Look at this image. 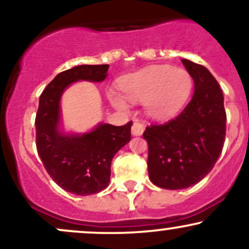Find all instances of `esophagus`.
Wrapping results in <instances>:
<instances>
[{"mask_svg":"<svg viewBox=\"0 0 249 249\" xmlns=\"http://www.w3.org/2000/svg\"><path fill=\"white\" fill-rule=\"evenodd\" d=\"M145 126L144 124H142L139 121H134L133 125H132V134L133 136H141L144 132Z\"/></svg>","mask_w":249,"mask_h":249,"instance_id":"1","label":"esophagus"}]
</instances>
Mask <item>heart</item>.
<instances>
[{
	"mask_svg": "<svg viewBox=\"0 0 249 249\" xmlns=\"http://www.w3.org/2000/svg\"><path fill=\"white\" fill-rule=\"evenodd\" d=\"M121 89L130 101L145 102L151 116L167 118L179 112L187 103L193 90V78L181 68L151 67L125 77ZM110 98L116 107H126L117 93L111 92Z\"/></svg>",
	"mask_w": 249,
	"mask_h": 249,
	"instance_id": "1",
	"label": "heart"
}]
</instances>
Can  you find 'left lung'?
Returning a JSON list of instances; mask_svg holds the SVG:
<instances>
[{
	"instance_id": "8db88e82",
	"label": "left lung",
	"mask_w": 249,
	"mask_h": 249,
	"mask_svg": "<svg viewBox=\"0 0 249 249\" xmlns=\"http://www.w3.org/2000/svg\"><path fill=\"white\" fill-rule=\"evenodd\" d=\"M181 62L193 78L192 99L176 118L151 124L142 133L148 144V177L166 190L187 188L205 178L218 160L226 137L227 117L219 83L202 65Z\"/></svg>"
}]
</instances>
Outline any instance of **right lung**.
<instances>
[{
    "instance_id": "1",
    "label": "right lung",
    "mask_w": 249,
    "mask_h": 249,
    "mask_svg": "<svg viewBox=\"0 0 249 249\" xmlns=\"http://www.w3.org/2000/svg\"><path fill=\"white\" fill-rule=\"evenodd\" d=\"M107 69V64L78 65L63 71L39 97L35 119L37 152L53 181L77 196L96 194L107 187L111 161L130 142L132 122L122 126L99 124L89 133L65 136L58 131L59 99L71 83L104 81Z\"/></svg>"
}]
</instances>
